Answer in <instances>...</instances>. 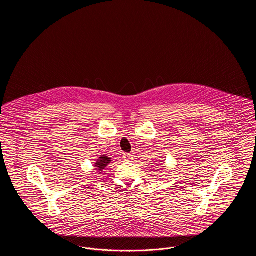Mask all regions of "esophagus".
Wrapping results in <instances>:
<instances>
[{
	"instance_id": "esophagus-1",
	"label": "esophagus",
	"mask_w": 256,
	"mask_h": 256,
	"mask_svg": "<svg viewBox=\"0 0 256 256\" xmlns=\"http://www.w3.org/2000/svg\"><path fill=\"white\" fill-rule=\"evenodd\" d=\"M122 158H124V160H130V159H132V156L130 154H124Z\"/></svg>"
}]
</instances>
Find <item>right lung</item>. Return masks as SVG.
<instances>
[{"label":"right lung","mask_w":256,"mask_h":256,"mask_svg":"<svg viewBox=\"0 0 256 256\" xmlns=\"http://www.w3.org/2000/svg\"><path fill=\"white\" fill-rule=\"evenodd\" d=\"M110 161H111V160H110V158L102 156L100 158V159L96 162V165H95V166L97 167L98 170H104V169H106V167L110 164Z\"/></svg>","instance_id":"right-lung-1"}]
</instances>
